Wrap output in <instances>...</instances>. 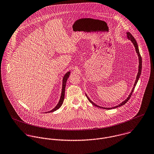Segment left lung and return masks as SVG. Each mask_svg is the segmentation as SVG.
<instances>
[{
    "instance_id": "1",
    "label": "left lung",
    "mask_w": 154,
    "mask_h": 154,
    "mask_svg": "<svg viewBox=\"0 0 154 154\" xmlns=\"http://www.w3.org/2000/svg\"><path fill=\"white\" fill-rule=\"evenodd\" d=\"M126 34H127V38H128V39L129 40H131V42H132V43L133 44V45H134V48H135V50H136V53H137V56H138V59H139V67H138V72H137V76H136V81H135V82H134V85H133V87L132 88V91H131V92L130 93V94L129 95V96L128 97V98L125 100V101H123L122 103H121L120 104H119L118 106H115V107H111V108H107V107H101V106H98V105H97L96 104H95L94 102H92L90 99H89V98L88 97V95L85 94V95H86V96H87V98H88V100H89V101L93 105V106H95V107H99V108H101V109H107V110H111V109H116V108H117V107H121L122 106H123L124 104H125L129 100V99H130V98H131V97L132 96V93H133V90L134 89V88H135V86H136V85L137 84V81H138V80H139V78H140V74H141V72H142V57H141V56H140V53H139V47H138V45H137V42H136V40L134 38V37L132 36V34L130 33V32H127L126 33Z\"/></svg>"
}]
</instances>
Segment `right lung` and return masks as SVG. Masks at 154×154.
Wrapping results in <instances>:
<instances>
[{"mask_svg": "<svg viewBox=\"0 0 154 154\" xmlns=\"http://www.w3.org/2000/svg\"><path fill=\"white\" fill-rule=\"evenodd\" d=\"M70 74V71H69L67 72L66 73H65V75H64L63 78V80H62V93H61V96H60V100L58 103V104L56 105V106L52 110L49 111H47L46 112H53L56 110H58L62 105L63 103V101H64V98H65V87H66V82H67V80Z\"/></svg>", "mask_w": 154, "mask_h": 154, "instance_id": "add662e5", "label": "right lung"}]
</instances>
